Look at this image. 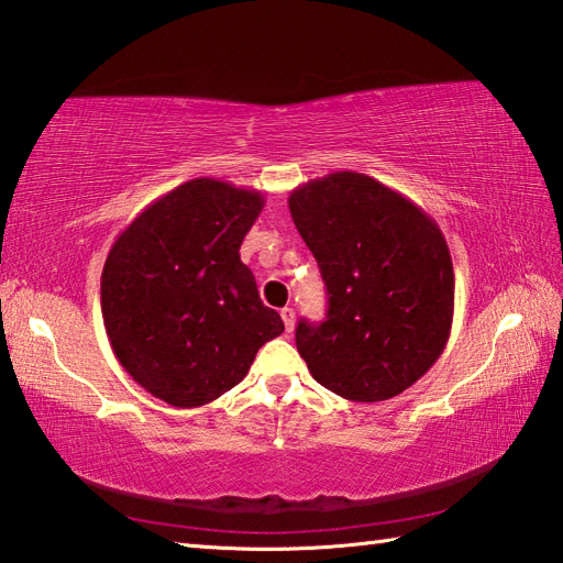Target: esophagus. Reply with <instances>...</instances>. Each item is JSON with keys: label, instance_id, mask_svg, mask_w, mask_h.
I'll return each mask as SVG.
<instances>
[{"label": "esophagus", "instance_id": "1", "mask_svg": "<svg viewBox=\"0 0 563 563\" xmlns=\"http://www.w3.org/2000/svg\"><path fill=\"white\" fill-rule=\"evenodd\" d=\"M282 320H284V328H286V332H291L294 330V324H296V310L294 308H282Z\"/></svg>", "mask_w": 563, "mask_h": 563}]
</instances>
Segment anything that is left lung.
<instances>
[{"label":"left lung","mask_w":563,"mask_h":563,"mask_svg":"<svg viewBox=\"0 0 563 563\" xmlns=\"http://www.w3.org/2000/svg\"><path fill=\"white\" fill-rule=\"evenodd\" d=\"M289 211L330 294L328 320L298 322L308 371L354 402L407 390L451 340L455 274L439 223L354 170L294 187Z\"/></svg>","instance_id":"obj_1"}]
</instances>
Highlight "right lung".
Masks as SVG:
<instances>
[{
	"label": "right lung",
	"mask_w": 563,
	"mask_h": 563,
	"mask_svg": "<svg viewBox=\"0 0 563 563\" xmlns=\"http://www.w3.org/2000/svg\"><path fill=\"white\" fill-rule=\"evenodd\" d=\"M262 207L257 190L195 178L144 207L110 245L101 310L112 354L173 407L214 402L284 332L239 253Z\"/></svg>",
	"instance_id": "right-lung-1"
}]
</instances>
